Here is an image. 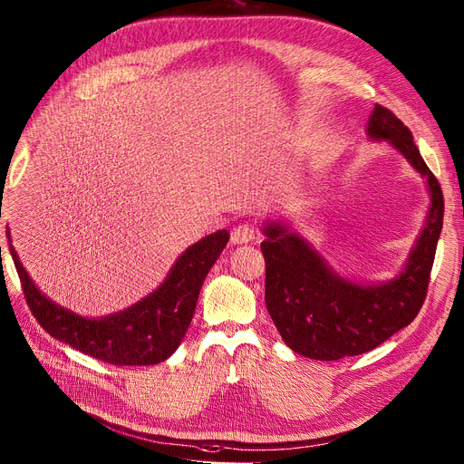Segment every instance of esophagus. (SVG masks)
Here are the masks:
<instances>
[{"label":"esophagus","instance_id":"1","mask_svg":"<svg viewBox=\"0 0 464 464\" xmlns=\"http://www.w3.org/2000/svg\"><path fill=\"white\" fill-rule=\"evenodd\" d=\"M230 236H232V243H249L256 239L258 230L251 223H239L237 227H234Z\"/></svg>","mask_w":464,"mask_h":464}]
</instances>
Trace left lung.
<instances>
[{
    "mask_svg": "<svg viewBox=\"0 0 464 464\" xmlns=\"http://www.w3.org/2000/svg\"><path fill=\"white\" fill-rule=\"evenodd\" d=\"M367 134L388 140L427 178L430 208L427 225L402 274L363 286L337 277L305 239L286 225L264 227L260 249L266 260V307L283 341L311 360L334 362L360 356L411 324L427 297L430 269L444 219V195L429 170L412 132L392 111L376 104Z\"/></svg>",
    "mask_w": 464,
    "mask_h": 464,
    "instance_id": "1",
    "label": "left lung"
}]
</instances>
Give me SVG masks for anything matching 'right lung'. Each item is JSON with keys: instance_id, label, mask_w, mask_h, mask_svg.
Here are the masks:
<instances>
[{"instance_id": "1", "label": "right lung", "mask_w": 464, "mask_h": 464, "mask_svg": "<svg viewBox=\"0 0 464 464\" xmlns=\"http://www.w3.org/2000/svg\"><path fill=\"white\" fill-rule=\"evenodd\" d=\"M228 236L227 230H219L190 245L153 294L130 309L101 320L82 318L52 304L25 274L13 245L9 249L25 304L43 330L99 362L142 367L165 362L179 346L195 314L202 283L227 247Z\"/></svg>"}]
</instances>
